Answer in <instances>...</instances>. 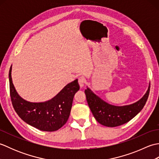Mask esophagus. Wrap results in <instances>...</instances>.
<instances>
[{
	"label": "esophagus",
	"instance_id": "1",
	"mask_svg": "<svg viewBox=\"0 0 159 159\" xmlns=\"http://www.w3.org/2000/svg\"><path fill=\"white\" fill-rule=\"evenodd\" d=\"M78 81H79V84L80 87H82L84 86V84H85V78H84L83 76H80L79 78V79H78Z\"/></svg>",
	"mask_w": 159,
	"mask_h": 159
}]
</instances>
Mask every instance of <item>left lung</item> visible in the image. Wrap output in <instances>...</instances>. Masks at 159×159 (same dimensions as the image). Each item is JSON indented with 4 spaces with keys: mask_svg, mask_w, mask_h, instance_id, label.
<instances>
[{
    "mask_svg": "<svg viewBox=\"0 0 159 159\" xmlns=\"http://www.w3.org/2000/svg\"><path fill=\"white\" fill-rule=\"evenodd\" d=\"M150 88V83L146 93L139 100L125 106H115L106 102L88 87L85 93L90 110L98 122L107 127H116L127 123L142 110L149 96Z\"/></svg>",
    "mask_w": 159,
    "mask_h": 159,
    "instance_id": "1",
    "label": "left lung"
}]
</instances>
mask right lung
Here are the masks:
<instances>
[{"label": "right lung", "mask_w": 159, "mask_h": 159, "mask_svg": "<svg viewBox=\"0 0 159 159\" xmlns=\"http://www.w3.org/2000/svg\"><path fill=\"white\" fill-rule=\"evenodd\" d=\"M11 66L9 73L10 96L13 109L21 119L40 130H59L68 120L74 94L79 90L78 79L66 85L51 100L43 102H31L20 97L13 85Z\"/></svg>", "instance_id": "right-lung-1"}]
</instances>
